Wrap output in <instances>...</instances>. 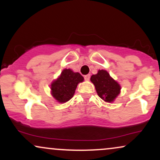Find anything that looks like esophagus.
Listing matches in <instances>:
<instances>
[{
  "label": "esophagus",
  "mask_w": 160,
  "mask_h": 160,
  "mask_svg": "<svg viewBox=\"0 0 160 160\" xmlns=\"http://www.w3.org/2000/svg\"><path fill=\"white\" fill-rule=\"evenodd\" d=\"M84 79H85V80H86V81L89 80V79H90V74L85 75V76H84Z\"/></svg>",
  "instance_id": "obj_1"
}]
</instances>
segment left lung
I'll return each mask as SVG.
<instances>
[{
	"mask_svg": "<svg viewBox=\"0 0 160 160\" xmlns=\"http://www.w3.org/2000/svg\"><path fill=\"white\" fill-rule=\"evenodd\" d=\"M90 80L94 84L97 94L104 102L108 103L114 102L120 95V85L105 70H98L96 74L92 75Z\"/></svg>",
	"mask_w": 160,
	"mask_h": 160,
	"instance_id": "left-lung-1",
	"label": "left lung"
}]
</instances>
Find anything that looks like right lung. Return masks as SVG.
<instances>
[{"instance_id":"right-lung-1","label":"right lung","mask_w":160,"mask_h":160,"mask_svg":"<svg viewBox=\"0 0 160 160\" xmlns=\"http://www.w3.org/2000/svg\"><path fill=\"white\" fill-rule=\"evenodd\" d=\"M83 80L80 73L69 68L64 69L58 78L51 82V94L58 102L65 103L74 96L77 86Z\"/></svg>"}]
</instances>
